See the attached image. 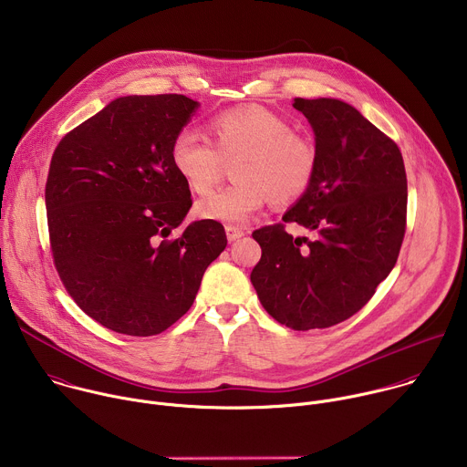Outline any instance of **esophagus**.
Segmentation results:
<instances>
[{"mask_svg":"<svg viewBox=\"0 0 467 467\" xmlns=\"http://www.w3.org/2000/svg\"><path fill=\"white\" fill-rule=\"evenodd\" d=\"M225 233H227V240L229 242H234L238 238L244 236V229L242 227H236V225H227L225 227Z\"/></svg>","mask_w":467,"mask_h":467,"instance_id":"obj_1","label":"esophagus"}]
</instances>
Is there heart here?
Returning a JSON list of instances; mask_svg holds the SVG:
<instances>
[{
  "instance_id": "heart-1",
  "label": "heart",
  "mask_w": 467,
  "mask_h": 467,
  "mask_svg": "<svg viewBox=\"0 0 467 467\" xmlns=\"http://www.w3.org/2000/svg\"><path fill=\"white\" fill-rule=\"evenodd\" d=\"M209 140L192 129H181L170 146L177 175L193 193H209L222 179L225 162L235 161L231 186L197 203L199 218L242 223L272 202L292 205L310 190L319 151L312 137L262 107L223 110L207 123Z\"/></svg>"
}]
</instances>
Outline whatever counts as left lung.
Segmentation results:
<instances>
[{"mask_svg":"<svg viewBox=\"0 0 467 467\" xmlns=\"http://www.w3.org/2000/svg\"><path fill=\"white\" fill-rule=\"evenodd\" d=\"M310 121L319 168L283 223L253 231L262 256L251 272L274 319L327 328L357 314L388 277L407 231V171L397 144L355 107L296 98ZM297 223L308 237L284 229Z\"/></svg>","mask_w":467,"mask_h":467,"instance_id":"1","label":"left lung"}]
</instances>
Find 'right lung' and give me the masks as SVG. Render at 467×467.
Instances as JSON below:
<instances>
[{"label": "right lung", "instance_id": "obj_1", "mask_svg": "<svg viewBox=\"0 0 467 467\" xmlns=\"http://www.w3.org/2000/svg\"><path fill=\"white\" fill-rule=\"evenodd\" d=\"M195 107L181 94L118 98L66 132L51 157L55 270L79 308L119 335H161L182 317L227 245L213 220L171 234L192 197L170 146Z\"/></svg>", "mask_w": 467, "mask_h": 467}]
</instances>
